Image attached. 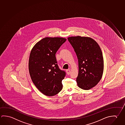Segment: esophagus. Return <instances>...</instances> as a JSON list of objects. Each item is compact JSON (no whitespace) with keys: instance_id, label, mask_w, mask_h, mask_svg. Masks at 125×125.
Returning <instances> with one entry per match:
<instances>
[{"instance_id":"34e87169","label":"esophagus","mask_w":125,"mask_h":125,"mask_svg":"<svg viewBox=\"0 0 125 125\" xmlns=\"http://www.w3.org/2000/svg\"><path fill=\"white\" fill-rule=\"evenodd\" d=\"M66 72H67V74L69 75L71 73V71L70 69H67V70H66Z\"/></svg>"}]
</instances>
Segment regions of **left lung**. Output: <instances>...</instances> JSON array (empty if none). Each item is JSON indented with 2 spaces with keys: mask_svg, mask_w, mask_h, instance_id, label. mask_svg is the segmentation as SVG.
Masks as SVG:
<instances>
[{
  "mask_svg": "<svg viewBox=\"0 0 125 125\" xmlns=\"http://www.w3.org/2000/svg\"><path fill=\"white\" fill-rule=\"evenodd\" d=\"M68 40L78 59L77 85L82 89L90 90L98 84L103 75L104 65L101 48L94 39L88 37L72 36Z\"/></svg>",
  "mask_w": 125,
  "mask_h": 125,
  "instance_id": "1",
  "label": "left lung"
}]
</instances>
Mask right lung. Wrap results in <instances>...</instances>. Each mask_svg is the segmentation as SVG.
<instances>
[{
    "mask_svg": "<svg viewBox=\"0 0 125 125\" xmlns=\"http://www.w3.org/2000/svg\"><path fill=\"white\" fill-rule=\"evenodd\" d=\"M66 41L63 38H44L31 50L29 62L31 79L38 89L47 96H54L63 88L65 72L60 69L55 54Z\"/></svg>",
    "mask_w": 125,
    "mask_h": 125,
    "instance_id": "obj_1",
    "label": "right lung"
}]
</instances>
